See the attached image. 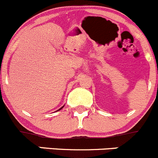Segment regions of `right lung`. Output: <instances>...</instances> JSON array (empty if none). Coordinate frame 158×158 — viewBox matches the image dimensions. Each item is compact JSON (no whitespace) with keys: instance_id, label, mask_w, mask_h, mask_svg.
Wrapping results in <instances>:
<instances>
[{"instance_id":"right-lung-1","label":"right lung","mask_w":158,"mask_h":158,"mask_svg":"<svg viewBox=\"0 0 158 158\" xmlns=\"http://www.w3.org/2000/svg\"><path fill=\"white\" fill-rule=\"evenodd\" d=\"M63 107H64V106H63V107H61V108H60V109H59V110H61V109H62V108H63Z\"/></svg>"}]
</instances>
